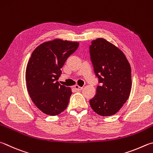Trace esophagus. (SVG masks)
I'll use <instances>...</instances> for the list:
<instances>
[{
  "label": "esophagus",
  "instance_id": "34e87169",
  "mask_svg": "<svg viewBox=\"0 0 153 153\" xmlns=\"http://www.w3.org/2000/svg\"><path fill=\"white\" fill-rule=\"evenodd\" d=\"M74 88L76 89V90L79 91V90H82L83 87H80V86H79L78 85H74Z\"/></svg>",
  "mask_w": 153,
  "mask_h": 153
}]
</instances>
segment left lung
<instances>
[{
	"instance_id": "left-lung-1",
	"label": "left lung",
	"mask_w": 153,
	"mask_h": 153,
	"mask_svg": "<svg viewBox=\"0 0 153 153\" xmlns=\"http://www.w3.org/2000/svg\"><path fill=\"white\" fill-rule=\"evenodd\" d=\"M91 61L99 83L90 100L92 110L102 116L118 112L128 99L132 88L131 68L124 53L103 38L91 41Z\"/></svg>"
}]
</instances>
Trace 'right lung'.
Instances as JSON below:
<instances>
[{
    "instance_id": "1",
    "label": "right lung",
    "mask_w": 153,
    "mask_h": 153,
    "mask_svg": "<svg viewBox=\"0 0 153 153\" xmlns=\"http://www.w3.org/2000/svg\"><path fill=\"white\" fill-rule=\"evenodd\" d=\"M78 46L77 42L56 39L41 44L32 53L25 72L27 91L33 103L45 114L58 115L68 107L71 90L57 80L61 68Z\"/></svg>"
}]
</instances>
